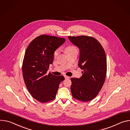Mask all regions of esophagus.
<instances>
[{
  "label": "esophagus",
  "mask_w": 130,
  "mask_h": 130,
  "mask_svg": "<svg viewBox=\"0 0 130 130\" xmlns=\"http://www.w3.org/2000/svg\"><path fill=\"white\" fill-rule=\"evenodd\" d=\"M64 78H65L66 79H69V78H70L69 76H67V75H64Z\"/></svg>",
  "instance_id": "obj_1"
}]
</instances>
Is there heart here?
I'll return each instance as SVG.
<instances>
[{"label": "heart", "mask_w": 130, "mask_h": 130, "mask_svg": "<svg viewBox=\"0 0 130 130\" xmlns=\"http://www.w3.org/2000/svg\"><path fill=\"white\" fill-rule=\"evenodd\" d=\"M75 49H76V48L75 46L72 45H70V46H68L65 48L64 51L66 54H68L69 53L72 52ZM58 54V50H56L54 53V57L55 58L57 56Z\"/></svg>", "instance_id": "b5f03b06"}]
</instances>
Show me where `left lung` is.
<instances>
[{"mask_svg": "<svg viewBox=\"0 0 130 130\" xmlns=\"http://www.w3.org/2000/svg\"><path fill=\"white\" fill-rule=\"evenodd\" d=\"M80 50L78 66L83 70L79 78H71L73 97L86 102L93 100L102 89L105 80L107 61L105 52L95 38L86 36H69Z\"/></svg>", "mask_w": 130, "mask_h": 130, "instance_id": "left-lung-1", "label": "left lung"}]
</instances>
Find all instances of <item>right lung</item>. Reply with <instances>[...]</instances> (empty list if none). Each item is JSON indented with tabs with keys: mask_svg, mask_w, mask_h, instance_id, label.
I'll return each mask as SVG.
<instances>
[{
	"mask_svg": "<svg viewBox=\"0 0 130 130\" xmlns=\"http://www.w3.org/2000/svg\"><path fill=\"white\" fill-rule=\"evenodd\" d=\"M66 39L42 35L28 45L24 57L22 72L26 87L31 96L41 103L54 100L63 76H55L47 71L54 59V53Z\"/></svg>",
	"mask_w": 130,
	"mask_h": 130,
	"instance_id": "1",
	"label": "right lung"
}]
</instances>
